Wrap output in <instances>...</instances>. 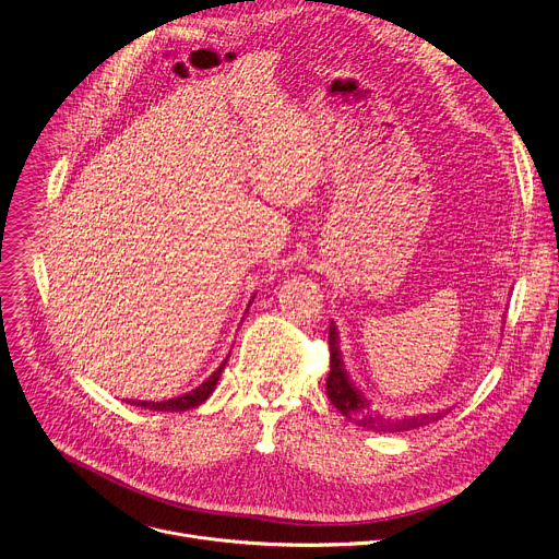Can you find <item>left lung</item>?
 Returning a JSON list of instances; mask_svg holds the SVG:
<instances>
[{"label":"left lung","instance_id":"8db88e82","mask_svg":"<svg viewBox=\"0 0 559 559\" xmlns=\"http://www.w3.org/2000/svg\"><path fill=\"white\" fill-rule=\"evenodd\" d=\"M329 346H331V373L326 380V395L333 402V406L355 421L357 426H364L366 430H376V432H404L419 428L432 419H440L442 415H424V417H404V419H391L378 408H373L370 400H366L359 389L348 380V373L344 370V359L340 350V335L335 324L331 322L329 329Z\"/></svg>","mask_w":559,"mask_h":559}]
</instances>
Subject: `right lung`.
Returning a JSON list of instances; mask_svg holds the SVG:
<instances>
[{"label": "right lung", "instance_id": "1", "mask_svg": "<svg viewBox=\"0 0 559 559\" xmlns=\"http://www.w3.org/2000/svg\"><path fill=\"white\" fill-rule=\"evenodd\" d=\"M248 306H251V301H248ZM228 357H230V355H228ZM228 357L219 364L217 370H213L211 378H206L200 386H195L193 391H189L186 395H179V397H173V400H166V402H142V400H140V402H131V404H133V406H142V408H151V411H164V413L191 411V408L200 406L202 402H206V400L213 395V391H215V386H217V380H219V376H222V370H224Z\"/></svg>", "mask_w": 559, "mask_h": 559}]
</instances>
